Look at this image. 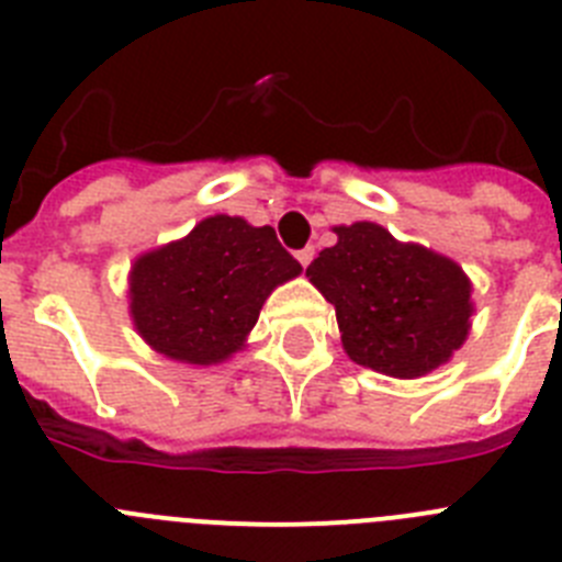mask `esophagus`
Here are the masks:
<instances>
[{"label":"esophagus","mask_w":562,"mask_h":562,"mask_svg":"<svg viewBox=\"0 0 562 562\" xmlns=\"http://www.w3.org/2000/svg\"><path fill=\"white\" fill-rule=\"evenodd\" d=\"M297 261H301V267H310V261L315 258V247H304V250L295 252Z\"/></svg>","instance_id":"34e87169"}]
</instances>
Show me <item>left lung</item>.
<instances>
[{
  "label": "left lung",
  "instance_id": "left-lung-1",
  "mask_svg": "<svg viewBox=\"0 0 562 562\" xmlns=\"http://www.w3.org/2000/svg\"><path fill=\"white\" fill-rule=\"evenodd\" d=\"M337 245L306 267L335 306L342 349L389 376H422L448 360L470 329V281L450 258L400 245L385 227H335Z\"/></svg>",
  "mask_w": 562,
  "mask_h": 562
}]
</instances>
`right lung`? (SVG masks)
<instances>
[{
  "label": "right lung",
  "instance_id": "1",
  "mask_svg": "<svg viewBox=\"0 0 562 562\" xmlns=\"http://www.w3.org/2000/svg\"><path fill=\"white\" fill-rule=\"evenodd\" d=\"M297 272L272 227L211 216L134 265V326L160 355L211 366L241 349L267 295Z\"/></svg>",
  "mask_w": 562,
  "mask_h": 562
}]
</instances>
